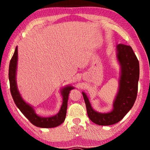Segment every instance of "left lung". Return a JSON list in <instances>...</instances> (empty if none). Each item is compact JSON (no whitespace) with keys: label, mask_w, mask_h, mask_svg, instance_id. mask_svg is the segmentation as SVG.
<instances>
[{"label":"left lung","mask_w":150,"mask_h":150,"mask_svg":"<svg viewBox=\"0 0 150 150\" xmlns=\"http://www.w3.org/2000/svg\"><path fill=\"white\" fill-rule=\"evenodd\" d=\"M117 57L121 65L119 91L109 113H98L93 110L85 93H83L87 115L93 122L100 126H108L118 122L132 107L137 97L139 75V62L130 45H117Z\"/></svg>","instance_id":"1"}]
</instances>
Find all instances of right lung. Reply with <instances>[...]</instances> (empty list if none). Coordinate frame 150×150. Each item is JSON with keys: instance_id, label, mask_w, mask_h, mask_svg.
Listing matches in <instances>:
<instances>
[{"instance_id": "right-lung-1", "label": "right lung", "mask_w": 150, "mask_h": 150, "mask_svg": "<svg viewBox=\"0 0 150 150\" xmlns=\"http://www.w3.org/2000/svg\"><path fill=\"white\" fill-rule=\"evenodd\" d=\"M18 59V50L17 46L15 49L13 56L12 57L10 62L8 69V77L10 81V89L15 104L22 113L28 119L32 124L40 128H54L60 125L65 120L66 116V112L67 108V101L69 97V91L73 89V87H67L63 88L62 94L63 96V105L61 107V110L57 115L52 117L43 118L38 116L35 113L34 109L28 105L22 99L21 96L18 91L16 82V71Z\"/></svg>"}]
</instances>
